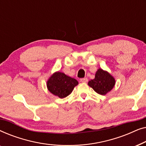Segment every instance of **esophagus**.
Here are the masks:
<instances>
[{"instance_id": "1", "label": "esophagus", "mask_w": 146, "mask_h": 146, "mask_svg": "<svg viewBox=\"0 0 146 146\" xmlns=\"http://www.w3.org/2000/svg\"><path fill=\"white\" fill-rule=\"evenodd\" d=\"M80 82H83V83H86L88 82V78H81Z\"/></svg>"}]
</instances>
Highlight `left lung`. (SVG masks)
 Here are the masks:
<instances>
[{"label": "left lung", "mask_w": 146, "mask_h": 146, "mask_svg": "<svg viewBox=\"0 0 146 146\" xmlns=\"http://www.w3.org/2000/svg\"><path fill=\"white\" fill-rule=\"evenodd\" d=\"M115 78L108 72L99 68L96 71L94 79L88 82V86L100 95H106L114 87Z\"/></svg>", "instance_id": "8db88e82"}]
</instances>
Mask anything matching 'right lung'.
Wrapping results in <instances>:
<instances>
[{"label": "right lung", "mask_w": 146, "mask_h": 146, "mask_svg": "<svg viewBox=\"0 0 146 146\" xmlns=\"http://www.w3.org/2000/svg\"><path fill=\"white\" fill-rule=\"evenodd\" d=\"M78 84V82L76 80L59 71L53 73L46 82L47 88L50 92L60 98H64L70 94Z\"/></svg>", "instance_id": "add662e5"}]
</instances>
